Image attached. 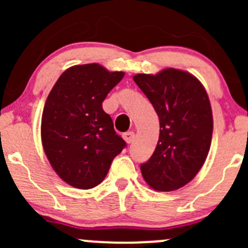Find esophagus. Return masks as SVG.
<instances>
[{"label": "esophagus", "instance_id": "esophagus-1", "mask_svg": "<svg viewBox=\"0 0 248 248\" xmlns=\"http://www.w3.org/2000/svg\"><path fill=\"white\" fill-rule=\"evenodd\" d=\"M134 137H136V134H134L133 131H128L126 132V133H124V139L126 140V142H128V144H131V142L133 141Z\"/></svg>", "mask_w": 248, "mask_h": 248}]
</instances>
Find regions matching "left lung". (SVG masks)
Returning a JSON list of instances; mask_svg holds the SVG:
<instances>
[{
	"instance_id": "obj_1",
	"label": "left lung",
	"mask_w": 248,
	"mask_h": 248,
	"mask_svg": "<svg viewBox=\"0 0 248 248\" xmlns=\"http://www.w3.org/2000/svg\"><path fill=\"white\" fill-rule=\"evenodd\" d=\"M133 80L159 117V138L150 159L140 164L142 177L156 191L181 188L197 174L209 154L212 111L204 86L189 73L167 68Z\"/></svg>"
}]
</instances>
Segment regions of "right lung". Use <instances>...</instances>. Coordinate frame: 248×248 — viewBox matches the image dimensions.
Returning a JSON list of instances; mask_svg holds the SVG:
<instances>
[{
    "label": "right lung",
    "instance_id": "right-lung-1",
    "mask_svg": "<svg viewBox=\"0 0 248 248\" xmlns=\"http://www.w3.org/2000/svg\"><path fill=\"white\" fill-rule=\"evenodd\" d=\"M97 63L81 64L61 74L42 115V142L50 164L63 181L93 188L126 147L102 103L124 78Z\"/></svg>",
    "mask_w": 248,
    "mask_h": 248
}]
</instances>
